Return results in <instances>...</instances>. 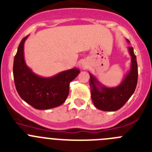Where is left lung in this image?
Wrapping results in <instances>:
<instances>
[{"instance_id": "obj_1", "label": "left lung", "mask_w": 152, "mask_h": 152, "mask_svg": "<svg viewBox=\"0 0 152 152\" xmlns=\"http://www.w3.org/2000/svg\"><path fill=\"white\" fill-rule=\"evenodd\" d=\"M127 42H129L128 39ZM131 56L130 69L117 87L107 88L90 73L91 99L97 109L103 111H116L124 106L133 94L138 81V65L132 47H128Z\"/></svg>"}]
</instances>
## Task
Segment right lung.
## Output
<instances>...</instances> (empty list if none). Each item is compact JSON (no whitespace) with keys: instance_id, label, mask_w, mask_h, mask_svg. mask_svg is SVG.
<instances>
[{"instance_id":"obj_1","label":"right lung","mask_w":152,"mask_h":152,"mask_svg":"<svg viewBox=\"0 0 152 152\" xmlns=\"http://www.w3.org/2000/svg\"><path fill=\"white\" fill-rule=\"evenodd\" d=\"M21 40L13 61V79L18 94L37 110H49L62 104L69 93V84L80 73L77 68L64 71L49 77L39 76L26 65L24 43Z\"/></svg>"}]
</instances>
